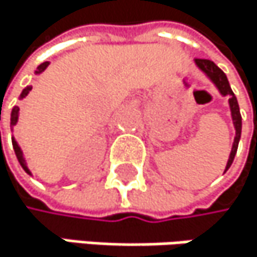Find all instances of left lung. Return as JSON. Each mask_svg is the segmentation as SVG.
<instances>
[{
    "instance_id": "left-lung-1",
    "label": "left lung",
    "mask_w": 257,
    "mask_h": 257,
    "mask_svg": "<svg viewBox=\"0 0 257 257\" xmlns=\"http://www.w3.org/2000/svg\"><path fill=\"white\" fill-rule=\"evenodd\" d=\"M195 64H196V67L201 71L206 73V76L215 83V86L219 89V93L222 96H228V105H230L231 118H233V124H234V130H236V137H234V142H233V146H231V152H230L227 166H225V172H227L228 168L231 166L233 160H234V155H236V151H237V145H239V139H241L242 117H241V112H239V105H237L236 96L233 94V91L230 88V83L227 80V76L224 74V71L218 65H215L209 59H195Z\"/></svg>"
}]
</instances>
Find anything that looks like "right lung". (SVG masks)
<instances>
[{
  "mask_svg": "<svg viewBox=\"0 0 257 257\" xmlns=\"http://www.w3.org/2000/svg\"><path fill=\"white\" fill-rule=\"evenodd\" d=\"M47 67H48V62H44V64H41V65L38 67V70H36L35 73L39 74V73H42ZM30 89H32V86L24 88V89H23V93H21V96H20V99H24V97L30 93ZM18 117H20V108H18V106H13L12 114H10V124H12V126L16 124ZM12 145H13V151H15V154H16V158H18V161H20L21 166H23V169H24L27 174H30V171H29V168H27V164H26V160H24V155H23V151H21L20 146H18V143L15 142V139H12Z\"/></svg>",
  "mask_w": 257,
  "mask_h": 257,
  "instance_id": "obj_1",
  "label": "right lung"
}]
</instances>
